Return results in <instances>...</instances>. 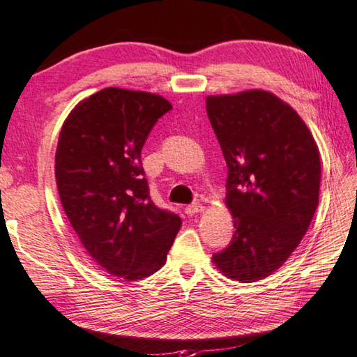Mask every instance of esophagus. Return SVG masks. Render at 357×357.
Segmentation results:
<instances>
[{
  "label": "esophagus",
  "instance_id": "obj_1",
  "mask_svg": "<svg viewBox=\"0 0 357 357\" xmlns=\"http://www.w3.org/2000/svg\"><path fill=\"white\" fill-rule=\"evenodd\" d=\"M204 212V206L202 204H190V206L185 207V213L186 215H196V213H201Z\"/></svg>",
  "mask_w": 357,
  "mask_h": 357
}]
</instances>
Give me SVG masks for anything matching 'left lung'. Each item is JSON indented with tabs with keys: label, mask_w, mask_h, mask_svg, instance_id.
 <instances>
[{
	"label": "left lung",
	"mask_w": 357,
	"mask_h": 357,
	"mask_svg": "<svg viewBox=\"0 0 357 357\" xmlns=\"http://www.w3.org/2000/svg\"><path fill=\"white\" fill-rule=\"evenodd\" d=\"M207 115L223 151L231 243L212 256L226 277L251 283L289 258L319 201L317 142L299 114L264 90L208 96Z\"/></svg>",
	"instance_id": "left-lung-1"
}]
</instances>
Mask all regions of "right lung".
<instances>
[{"label": "right lung", "instance_id": "obj_1", "mask_svg": "<svg viewBox=\"0 0 357 357\" xmlns=\"http://www.w3.org/2000/svg\"><path fill=\"white\" fill-rule=\"evenodd\" d=\"M172 109L160 95L104 89L64 120L55 155L61 206L82 245L128 282L165 266L182 220L150 199L140 151Z\"/></svg>", "mask_w": 357, "mask_h": 357}]
</instances>
